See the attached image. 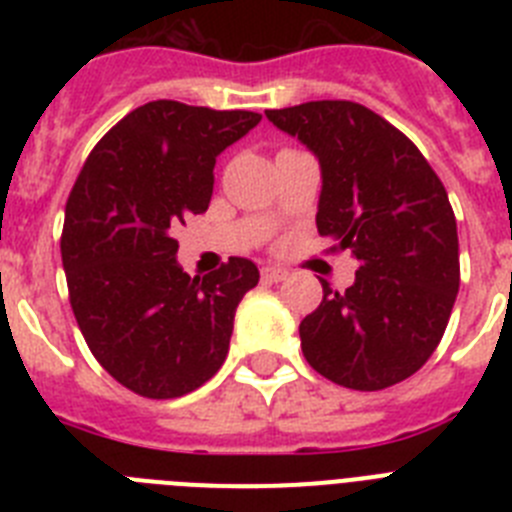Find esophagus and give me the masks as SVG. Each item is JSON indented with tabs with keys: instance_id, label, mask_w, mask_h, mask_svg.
I'll list each match as a JSON object with an SVG mask.
<instances>
[{
	"instance_id": "esophagus-1",
	"label": "esophagus",
	"mask_w": 512,
	"mask_h": 512,
	"mask_svg": "<svg viewBox=\"0 0 512 512\" xmlns=\"http://www.w3.org/2000/svg\"><path fill=\"white\" fill-rule=\"evenodd\" d=\"M261 279H264V282H284V279H287V271L284 269H277V266H264V269H261Z\"/></svg>"
}]
</instances>
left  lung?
<instances>
[{
	"label": "left lung",
	"instance_id": "obj_1",
	"mask_svg": "<svg viewBox=\"0 0 512 512\" xmlns=\"http://www.w3.org/2000/svg\"><path fill=\"white\" fill-rule=\"evenodd\" d=\"M320 161L318 233L359 261L346 292L300 323L307 364L348 390L374 392L431 359L459 292L449 194L413 140L364 104L320 99L266 110Z\"/></svg>",
	"mask_w": 512,
	"mask_h": 512
}]
</instances>
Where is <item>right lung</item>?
Listing matches in <instances>:
<instances>
[{"instance_id":"add662e5","label":"right lung","mask_w":512,"mask_h":512,"mask_svg":"<svg viewBox=\"0 0 512 512\" xmlns=\"http://www.w3.org/2000/svg\"><path fill=\"white\" fill-rule=\"evenodd\" d=\"M259 120L156 99L99 140L71 189L61 233L71 310L94 359L135 395H187L228 356L235 307L259 269L233 256L189 277L171 233L207 210L215 158Z\"/></svg>"}]
</instances>
